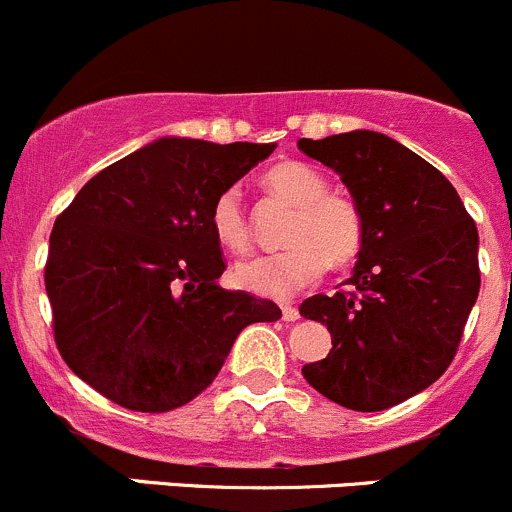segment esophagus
I'll return each mask as SVG.
<instances>
[{
  "label": "esophagus",
  "mask_w": 512,
  "mask_h": 512,
  "mask_svg": "<svg viewBox=\"0 0 512 512\" xmlns=\"http://www.w3.org/2000/svg\"><path fill=\"white\" fill-rule=\"evenodd\" d=\"M281 316H283V321H298V318H301V313H298V308H293V306H281Z\"/></svg>",
  "instance_id": "obj_1"
}]
</instances>
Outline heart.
<instances>
[{
    "mask_svg": "<svg viewBox=\"0 0 512 512\" xmlns=\"http://www.w3.org/2000/svg\"><path fill=\"white\" fill-rule=\"evenodd\" d=\"M263 184L296 206L298 216L288 234L291 249L236 263L234 281L244 291L268 298H291L326 273L328 261L346 266L361 254L366 224L358 204L331 194L328 181L313 166L281 161L263 174ZM211 229L221 246L244 254L251 246V226L239 189H226L211 206Z\"/></svg>",
    "mask_w": 512,
    "mask_h": 512,
    "instance_id": "b5f03b06",
    "label": "heart"
}]
</instances>
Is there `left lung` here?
<instances>
[{
    "label": "left lung",
    "instance_id": "obj_1",
    "mask_svg": "<svg viewBox=\"0 0 512 512\" xmlns=\"http://www.w3.org/2000/svg\"><path fill=\"white\" fill-rule=\"evenodd\" d=\"M298 149L341 176L366 224L348 291L298 308L333 343L303 378L343 408L386 411L453 361L480 291L478 229L453 184L391 136L358 129Z\"/></svg>",
    "mask_w": 512,
    "mask_h": 512
}]
</instances>
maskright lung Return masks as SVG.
I'll return each mask as SVG.
<instances>
[{
	"label": "right lung",
	"instance_id": "obj_1",
	"mask_svg": "<svg viewBox=\"0 0 512 512\" xmlns=\"http://www.w3.org/2000/svg\"><path fill=\"white\" fill-rule=\"evenodd\" d=\"M276 144L164 136L86 181L49 236L44 283L67 366L109 401L166 413L211 386L249 323L281 308L216 278L211 206Z\"/></svg>",
	"mask_w": 512,
	"mask_h": 512
}]
</instances>
